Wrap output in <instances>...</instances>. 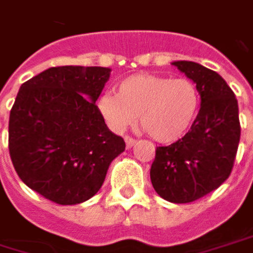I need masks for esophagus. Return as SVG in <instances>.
Masks as SVG:
<instances>
[{
  "label": "esophagus",
  "mask_w": 253,
  "mask_h": 253,
  "mask_svg": "<svg viewBox=\"0 0 253 253\" xmlns=\"http://www.w3.org/2000/svg\"><path fill=\"white\" fill-rule=\"evenodd\" d=\"M125 141H126L127 149H131V147L134 146V143H136V140H134L133 137H128V136H126V137H125Z\"/></svg>",
  "instance_id": "34e87169"
}]
</instances>
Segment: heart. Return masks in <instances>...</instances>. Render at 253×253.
Returning <instances> with one entry per match:
<instances>
[{"label":"heart","mask_w":253,"mask_h":253,"mask_svg":"<svg viewBox=\"0 0 253 253\" xmlns=\"http://www.w3.org/2000/svg\"><path fill=\"white\" fill-rule=\"evenodd\" d=\"M201 97L189 79H170L155 74H133L117 84V94L104 93L97 109L107 126L122 133L137 120L160 143L180 140L193 126Z\"/></svg>","instance_id":"1"}]
</instances>
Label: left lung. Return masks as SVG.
Returning <instances> with one entry per match:
<instances>
[{"instance_id":"obj_1","label":"left lung","mask_w":253,"mask_h":253,"mask_svg":"<svg viewBox=\"0 0 253 253\" xmlns=\"http://www.w3.org/2000/svg\"><path fill=\"white\" fill-rule=\"evenodd\" d=\"M196 84L201 109L185 136L156 149L152 185L171 203L198 201L229 177L241 139L238 100L213 70L193 61H173Z\"/></svg>"}]
</instances>
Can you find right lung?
I'll return each instance as SVG.
<instances>
[{"instance_id": "1", "label": "right lung", "mask_w": 253, "mask_h": 253, "mask_svg": "<svg viewBox=\"0 0 253 253\" xmlns=\"http://www.w3.org/2000/svg\"><path fill=\"white\" fill-rule=\"evenodd\" d=\"M110 73L51 67L20 87L9 113V156L20 179L48 201L77 205L93 198L126 149L96 106Z\"/></svg>"}]
</instances>
